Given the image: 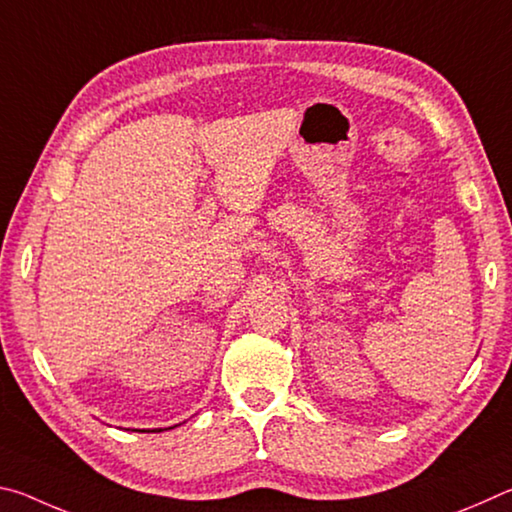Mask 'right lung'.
<instances>
[{"mask_svg": "<svg viewBox=\"0 0 512 512\" xmlns=\"http://www.w3.org/2000/svg\"><path fill=\"white\" fill-rule=\"evenodd\" d=\"M171 429V427H169ZM135 431H146V429H135ZM151 431H162V429H151Z\"/></svg>", "mask_w": 512, "mask_h": 512, "instance_id": "add662e5", "label": "right lung"}]
</instances>
